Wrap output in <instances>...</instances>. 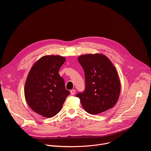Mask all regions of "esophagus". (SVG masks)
I'll list each match as a JSON object with an SVG mask.
<instances>
[{
  "mask_svg": "<svg viewBox=\"0 0 151 151\" xmlns=\"http://www.w3.org/2000/svg\"><path fill=\"white\" fill-rule=\"evenodd\" d=\"M75 92H76L75 90H72L70 91V94H71L72 95H74V94H75Z\"/></svg>",
  "mask_w": 151,
  "mask_h": 151,
  "instance_id": "1",
  "label": "esophagus"
}]
</instances>
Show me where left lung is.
<instances>
[{"mask_svg": "<svg viewBox=\"0 0 151 151\" xmlns=\"http://www.w3.org/2000/svg\"><path fill=\"white\" fill-rule=\"evenodd\" d=\"M85 72V88L78 93L83 108L95 115L113 107L117 102L121 83L114 64L101 54H85L78 57Z\"/></svg>", "mask_w": 151, "mask_h": 151, "instance_id": "obj_1", "label": "left lung"}]
</instances>
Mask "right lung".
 I'll use <instances>...</instances> for the list:
<instances>
[{"label": "right lung", "instance_id": "add662e5", "mask_svg": "<svg viewBox=\"0 0 151 151\" xmlns=\"http://www.w3.org/2000/svg\"><path fill=\"white\" fill-rule=\"evenodd\" d=\"M66 58L60 55H45L30 69L24 87L26 101L36 113L47 118L57 115L70 92L58 71Z\"/></svg>", "mask_w": 151, "mask_h": 151}]
</instances>
